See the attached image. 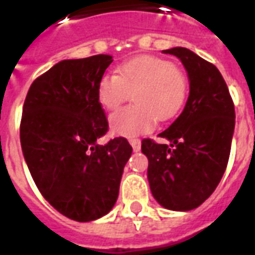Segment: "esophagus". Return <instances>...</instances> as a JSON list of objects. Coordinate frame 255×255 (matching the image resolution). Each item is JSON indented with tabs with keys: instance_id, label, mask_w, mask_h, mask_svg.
<instances>
[{
	"instance_id": "34e87169",
	"label": "esophagus",
	"mask_w": 255,
	"mask_h": 255,
	"mask_svg": "<svg viewBox=\"0 0 255 255\" xmlns=\"http://www.w3.org/2000/svg\"><path fill=\"white\" fill-rule=\"evenodd\" d=\"M129 143L132 146L133 151H139V150H140V139L131 138L129 139Z\"/></svg>"
}]
</instances>
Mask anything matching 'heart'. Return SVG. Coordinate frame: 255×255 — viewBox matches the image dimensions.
<instances>
[{"instance_id":"obj_1","label":"heart","mask_w":255,"mask_h":255,"mask_svg":"<svg viewBox=\"0 0 255 255\" xmlns=\"http://www.w3.org/2000/svg\"><path fill=\"white\" fill-rule=\"evenodd\" d=\"M131 94L135 105L111 119L112 131L123 136L147 133L155 120L176 117L187 100L188 79L165 58L138 56L120 64L115 75H105L97 89L100 104L109 112L119 111Z\"/></svg>"}]
</instances>
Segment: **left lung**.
<instances>
[{
	"label": "left lung",
	"instance_id": "1",
	"mask_svg": "<svg viewBox=\"0 0 255 255\" xmlns=\"http://www.w3.org/2000/svg\"><path fill=\"white\" fill-rule=\"evenodd\" d=\"M164 53L180 58L190 79V95L171 127L160 133L169 144L142 140L149 158L150 190L161 206L187 212L219 186L228 164L235 108L224 78L213 64L186 47Z\"/></svg>",
	"mask_w": 255,
	"mask_h": 255
}]
</instances>
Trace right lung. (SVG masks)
<instances>
[{"label":"right lung","mask_w":255,"mask_h":255,"mask_svg":"<svg viewBox=\"0 0 255 255\" xmlns=\"http://www.w3.org/2000/svg\"><path fill=\"white\" fill-rule=\"evenodd\" d=\"M112 61H60L32 82L23 105L20 142L31 176L53 208L80 223L111 212L132 153L123 136L97 143L109 129L97 89Z\"/></svg>","instance_id":"1"}]
</instances>
